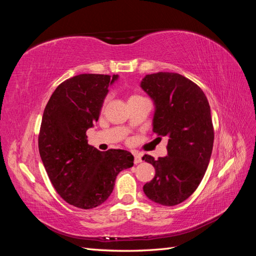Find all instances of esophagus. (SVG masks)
I'll return each mask as SVG.
<instances>
[{
  "instance_id": "esophagus-1",
  "label": "esophagus",
  "mask_w": 256,
  "mask_h": 256,
  "mask_svg": "<svg viewBox=\"0 0 256 256\" xmlns=\"http://www.w3.org/2000/svg\"><path fill=\"white\" fill-rule=\"evenodd\" d=\"M142 162V158H140V156L138 154H134V164H140V162Z\"/></svg>"
}]
</instances>
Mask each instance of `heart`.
<instances>
[{
  "label": "heart",
  "mask_w": 256,
  "mask_h": 256,
  "mask_svg": "<svg viewBox=\"0 0 256 256\" xmlns=\"http://www.w3.org/2000/svg\"><path fill=\"white\" fill-rule=\"evenodd\" d=\"M132 98H135V96H132Z\"/></svg>",
  "instance_id": "heart-1"
}]
</instances>
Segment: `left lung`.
Instances as JSON below:
<instances>
[{"instance_id":"1","label":"left lung","mask_w":256,"mask_h":256,"mask_svg":"<svg viewBox=\"0 0 256 256\" xmlns=\"http://www.w3.org/2000/svg\"><path fill=\"white\" fill-rule=\"evenodd\" d=\"M140 88L155 106L153 132L168 138L167 156H143L155 168L144 194L156 204L176 206L198 188L209 165L214 138L209 102L197 84L175 72L146 74Z\"/></svg>"}]
</instances>
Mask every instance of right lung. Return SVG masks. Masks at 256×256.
I'll return each mask as SVG.
<instances>
[{"label":"right lung","mask_w":256,"mask_h":256,"mask_svg":"<svg viewBox=\"0 0 256 256\" xmlns=\"http://www.w3.org/2000/svg\"><path fill=\"white\" fill-rule=\"evenodd\" d=\"M113 74H82L59 84L42 118L38 148L54 188L80 209L102 204L120 172L133 166L128 150L101 152L88 144L86 132L99 120Z\"/></svg>","instance_id":"add662e5"}]
</instances>
